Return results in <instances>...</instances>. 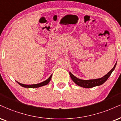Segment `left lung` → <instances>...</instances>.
Masks as SVG:
<instances>
[{
	"mask_svg": "<svg viewBox=\"0 0 121 121\" xmlns=\"http://www.w3.org/2000/svg\"><path fill=\"white\" fill-rule=\"evenodd\" d=\"M116 65H117V62H116V64L114 65V67L111 69V70H110L107 74L105 75L104 77H101V78H97V79L83 80L77 78L76 77H75L73 74H72L71 72H69V74L70 76L71 77V78H72V79L73 80V81L75 84H77V85L79 86L83 87V88H92V87L95 86H99L101 85V84L104 83L108 79V78L110 77V75H111L112 73L113 72V71L114 70L115 68H116Z\"/></svg>",
	"mask_w": 121,
	"mask_h": 121,
	"instance_id": "left-lung-1",
	"label": "left lung"
}]
</instances>
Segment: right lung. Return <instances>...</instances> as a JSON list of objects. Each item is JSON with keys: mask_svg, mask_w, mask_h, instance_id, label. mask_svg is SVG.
I'll return each instance as SVG.
<instances>
[{"mask_svg": "<svg viewBox=\"0 0 121 121\" xmlns=\"http://www.w3.org/2000/svg\"><path fill=\"white\" fill-rule=\"evenodd\" d=\"M52 74L51 75V76L48 78L47 79H46V81H43L41 83H37V84H22L16 81V82L20 84V86H21L22 87H25V88H38V87H40L42 86H43L47 85L48 83L50 82L51 79V77H52Z\"/></svg>", "mask_w": 121, "mask_h": 121, "instance_id": "add662e5", "label": "right lung"}]
</instances>
